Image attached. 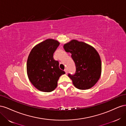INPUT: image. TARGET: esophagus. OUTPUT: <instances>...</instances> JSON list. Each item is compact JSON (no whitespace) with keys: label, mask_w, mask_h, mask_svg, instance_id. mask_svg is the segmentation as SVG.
I'll list each match as a JSON object with an SVG mask.
<instances>
[{"label":"esophagus","mask_w":126,"mask_h":126,"mask_svg":"<svg viewBox=\"0 0 126 126\" xmlns=\"http://www.w3.org/2000/svg\"><path fill=\"white\" fill-rule=\"evenodd\" d=\"M64 71H65V72H66V74H67V72H68V70H67V68H66V69H64Z\"/></svg>","instance_id":"1"}]
</instances>
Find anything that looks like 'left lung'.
Here are the masks:
<instances>
[{
	"instance_id": "left-lung-1",
	"label": "left lung",
	"mask_w": 126,
	"mask_h": 126,
	"mask_svg": "<svg viewBox=\"0 0 126 126\" xmlns=\"http://www.w3.org/2000/svg\"><path fill=\"white\" fill-rule=\"evenodd\" d=\"M63 48L71 53L75 63V73L68 75L75 87L81 90L93 87L99 79L101 72V59L96 49L76 40L64 45Z\"/></svg>"
}]
</instances>
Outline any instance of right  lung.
Instances as JSON below:
<instances>
[{
	"mask_svg": "<svg viewBox=\"0 0 126 126\" xmlns=\"http://www.w3.org/2000/svg\"><path fill=\"white\" fill-rule=\"evenodd\" d=\"M59 46L57 40L48 39L34 47L27 63L29 80L37 89L51 92L57 86L59 77L65 74L59 67V62L54 58V54Z\"/></svg>",
	"mask_w": 126,
	"mask_h": 126,
	"instance_id": "obj_1",
	"label": "right lung"
}]
</instances>
